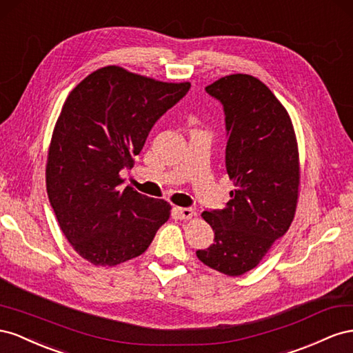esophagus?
<instances>
[{
  "label": "esophagus",
  "mask_w": 353,
  "mask_h": 353,
  "mask_svg": "<svg viewBox=\"0 0 353 353\" xmlns=\"http://www.w3.org/2000/svg\"><path fill=\"white\" fill-rule=\"evenodd\" d=\"M176 213L180 219H192L195 216V210L190 208V207H177L176 208Z\"/></svg>",
  "instance_id": "obj_1"
}]
</instances>
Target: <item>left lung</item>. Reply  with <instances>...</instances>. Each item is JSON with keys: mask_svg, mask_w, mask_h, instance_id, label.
<instances>
[{"mask_svg": "<svg viewBox=\"0 0 353 353\" xmlns=\"http://www.w3.org/2000/svg\"><path fill=\"white\" fill-rule=\"evenodd\" d=\"M205 92L223 106L225 167L235 189L225 208L204 211L214 243L196 256L229 276L256 268L293 221L299 192V152L285 108L260 81L235 74Z\"/></svg>", "mask_w": 353, "mask_h": 353, "instance_id": "1", "label": "left lung"}]
</instances>
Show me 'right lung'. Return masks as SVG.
I'll return each instance as SVG.
<instances>
[{
    "instance_id": "add662e5",
    "label": "right lung",
    "mask_w": 353,
    "mask_h": 353,
    "mask_svg": "<svg viewBox=\"0 0 353 353\" xmlns=\"http://www.w3.org/2000/svg\"><path fill=\"white\" fill-rule=\"evenodd\" d=\"M189 88L106 66L68 96L48 150L47 194L66 239L90 263L115 266L140 256L168 220L167 201L121 190L119 173Z\"/></svg>"
}]
</instances>
